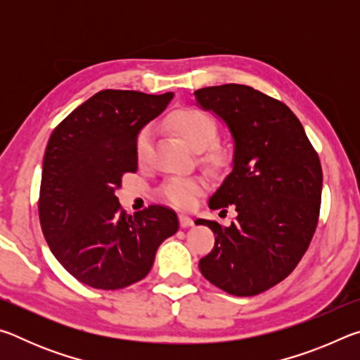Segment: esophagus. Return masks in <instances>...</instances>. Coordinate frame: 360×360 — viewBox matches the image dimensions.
<instances>
[{
	"mask_svg": "<svg viewBox=\"0 0 360 360\" xmlns=\"http://www.w3.org/2000/svg\"><path fill=\"white\" fill-rule=\"evenodd\" d=\"M179 225L182 229H187V227H192L193 221L192 217H188L187 214H179Z\"/></svg>",
	"mask_w": 360,
	"mask_h": 360,
	"instance_id": "1",
	"label": "esophagus"
}]
</instances>
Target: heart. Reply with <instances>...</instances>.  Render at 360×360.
Segmentation results:
<instances>
[{
	"label": "heart",
	"mask_w": 360,
	"mask_h": 360,
	"mask_svg": "<svg viewBox=\"0 0 360 360\" xmlns=\"http://www.w3.org/2000/svg\"><path fill=\"white\" fill-rule=\"evenodd\" d=\"M168 124L178 135L184 139L192 149H206V160L214 167H222L229 162L230 152L214 143L217 136L216 120L200 109L181 108L169 114ZM152 131L149 127L138 133L136 138V157L139 162H144L150 150ZM208 187V181L203 176H191V178H169L160 187V197L167 203L176 208H191L197 202L198 195Z\"/></svg>",
	"instance_id": "obj_1"
}]
</instances>
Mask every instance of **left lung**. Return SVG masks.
<instances>
[{
  "label": "left lung",
  "instance_id": "obj_1",
  "mask_svg": "<svg viewBox=\"0 0 360 360\" xmlns=\"http://www.w3.org/2000/svg\"><path fill=\"white\" fill-rule=\"evenodd\" d=\"M193 95L225 122L235 143L233 169L210 208L238 212L229 227L197 219L216 236L200 271L227 294L257 295L288 278L311 243L322 193L318 152L284 103L249 85H216Z\"/></svg>",
  "mask_w": 360,
  "mask_h": 360
}]
</instances>
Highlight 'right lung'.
<instances>
[{
	"mask_svg": "<svg viewBox=\"0 0 360 360\" xmlns=\"http://www.w3.org/2000/svg\"><path fill=\"white\" fill-rule=\"evenodd\" d=\"M174 94L101 90L76 108L49 138L39 191V222L56 259L77 281L117 290L154 265L158 246L179 229L160 205L129 216L115 191L138 169L136 138Z\"/></svg>",
	"mask_w": 360,
	"mask_h": 360,
	"instance_id": "1",
	"label": "right lung"
}]
</instances>
